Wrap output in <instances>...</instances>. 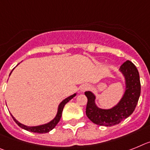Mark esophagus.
<instances>
[{
    "instance_id": "1",
    "label": "esophagus",
    "mask_w": 150,
    "mask_h": 150,
    "mask_svg": "<svg viewBox=\"0 0 150 150\" xmlns=\"http://www.w3.org/2000/svg\"><path fill=\"white\" fill-rule=\"evenodd\" d=\"M88 89H89V87H88V85H87V84H83V85L81 86L80 91H81V92H84L85 91H88Z\"/></svg>"
}]
</instances>
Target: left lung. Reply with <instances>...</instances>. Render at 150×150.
I'll list each match as a JSON object with an SVG mask.
<instances>
[{
    "mask_svg": "<svg viewBox=\"0 0 150 150\" xmlns=\"http://www.w3.org/2000/svg\"><path fill=\"white\" fill-rule=\"evenodd\" d=\"M125 80V91L120 101L112 108L103 109L95 103L96 97L91 91L84 94L88 98L86 115L92 122L103 126L115 125L130 116L134 111L140 95V81L139 72L131 61L125 62L119 69Z\"/></svg>",
    "mask_w": 150,
    "mask_h": 150,
    "instance_id": "1",
    "label": "left lung"
}]
</instances>
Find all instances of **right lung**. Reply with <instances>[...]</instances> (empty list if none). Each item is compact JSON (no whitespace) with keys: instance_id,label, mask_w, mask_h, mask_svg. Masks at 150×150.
<instances>
[{"instance_id":"right-lung-1","label":"right lung","mask_w":150,"mask_h":150,"mask_svg":"<svg viewBox=\"0 0 150 150\" xmlns=\"http://www.w3.org/2000/svg\"><path fill=\"white\" fill-rule=\"evenodd\" d=\"M12 71L10 72V74L12 73ZM75 95H76V93H74L73 95H71V96H69V97H67V98H66L65 100H62V102L60 103V104L59 105V106H58V111H57V115H56L55 118H53L52 121H50V122H48V123L47 124H44V125H38V126H33V127H29V126L24 125H23V124L19 123V122H18V121L16 120L13 116L12 115H12V118H13L14 122L17 124L19 127L23 128V129L26 130V131H31V132H33V133H38V134H44V133H47L49 132V131H51V130H53V128L56 127V125H57V124H58V122H59V120H60L61 116H62V110H63V108H64L65 105H66V104L67 103L69 100H71V99L73 98L74 97H75Z\"/></svg>"}]
</instances>
